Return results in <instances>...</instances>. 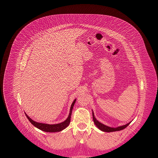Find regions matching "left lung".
<instances>
[{
    "label": "left lung",
    "mask_w": 158,
    "mask_h": 158,
    "mask_svg": "<svg viewBox=\"0 0 158 158\" xmlns=\"http://www.w3.org/2000/svg\"><path fill=\"white\" fill-rule=\"evenodd\" d=\"M92 117H93V120H94V122L95 123V125L97 127V128L98 129H100V130H102V131H105V132H108V133H110V132H114V131H120V130H122L123 129H125L126 127H127L130 123L131 122H129L128 123L125 125H122V126H120V127H118L117 128H112V127H108L102 123H100V122H98L96 118L94 116V112L92 111Z\"/></svg>",
    "instance_id": "8db88e82"
}]
</instances>
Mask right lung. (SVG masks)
Returning <instances> with one entry per match:
<instances>
[{"label":"right lung","instance_id":"add662e5","mask_svg":"<svg viewBox=\"0 0 158 158\" xmlns=\"http://www.w3.org/2000/svg\"><path fill=\"white\" fill-rule=\"evenodd\" d=\"M75 102H76V99L74 100V101L73 102V103L71 105L70 109V113H69V114L68 115L67 119L65 121H64V122H63L60 123H58V124L50 125V124H47V123L36 122L33 120L31 118H30L26 114V113H25V115L27 116V118L28 119V120L30 122V123H31V124L33 125L37 128L43 131H45V132H50V133L59 132V131H61L63 130L64 129H65L66 128H67V127L69 126V125L70 123V117H71L72 109H73V107L74 106V104H75Z\"/></svg>","mask_w":158,"mask_h":158}]
</instances>
